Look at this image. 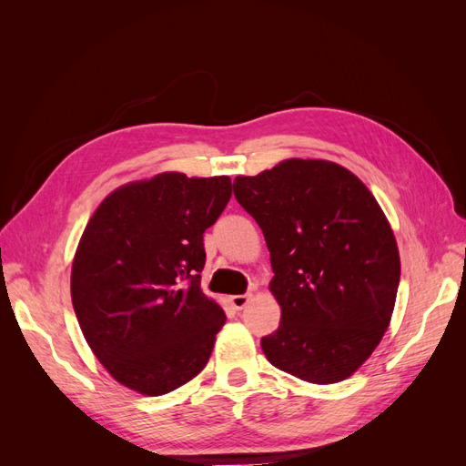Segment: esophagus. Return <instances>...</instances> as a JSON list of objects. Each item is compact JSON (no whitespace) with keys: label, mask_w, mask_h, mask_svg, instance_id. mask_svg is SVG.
<instances>
[{"label":"esophagus","mask_w":466,"mask_h":466,"mask_svg":"<svg viewBox=\"0 0 466 466\" xmlns=\"http://www.w3.org/2000/svg\"><path fill=\"white\" fill-rule=\"evenodd\" d=\"M248 301H250V295H231V298H229L231 307L237 309V311H241V309H245Z\"/></svg>","instance_id":"obj_1"}]
</instances>
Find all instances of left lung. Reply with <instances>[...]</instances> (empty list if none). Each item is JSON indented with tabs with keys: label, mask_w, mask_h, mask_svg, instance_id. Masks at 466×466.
<instances>
[{
	"label": "left lung",
	"mask_w": 466,
	"mask_h": 466,
	"mask_svg": "<svg viewBox=\"0 0 466 466\" xmlns=\"http://www.w3.org/2000/svg\"><path fill=\"white\" fill-rule=\"evenodd\" d=\"M233 192L270 250L281 319L260 340L266 360L315 385L354 375L389 329L400 279L397 238L375 196L324 159L237 177Z\"/></svg>",
	"instance_id": "8db88e82"
}]
</instances>
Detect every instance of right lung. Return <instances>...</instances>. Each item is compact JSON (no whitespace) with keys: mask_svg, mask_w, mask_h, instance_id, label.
<instances>
[{"mask_svg":"<svg viewBox=\"0 0 466 466\" xmlns=\"http://www.w3.org/2000/svg\"><path fill=\"white\" fill-rule=\"evenodd\" d=\"M231 198L229 177L159 173L98 204L72 264V303L105 370L146 397L198 375L225 313L200 289L204 231Z\"/></svg>","mask_w":466,"mask_h":466,"instance_id":"obj_1","label":"right lung"}]
</instances>
